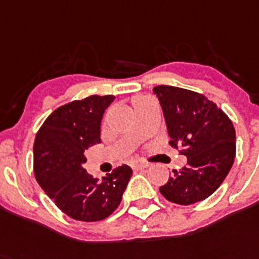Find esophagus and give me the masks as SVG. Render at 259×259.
I'll return each instance as SVG.
<instances>
[{"mask_svg":"<svg viewBox=\"0 0 259 259\" xmlns=\"http://www.w3.org/2000/svg\"><path fill=\"white\" fill-rule=\"evenodd\" d=\"M130 166H132V168H133V170H143V168H147V167H149V164L145 162H142V160H134V162L130 163Z\"/></svg>","mask_w":259,"mask_h":259,"instance_id":"34e87169","label":"esophagus"}]
</instances>
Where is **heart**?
<instances>
[{
	"label": "heart",
	"instance_id": "heart-1",
	"mask_svg": "<svg viewBox=\"0 0 259 259\" xmlns=\"http://www.w3.org/2000/svg\"><path fill=\"white\" fill-rule=\"evenodd\" d=\"M141 99H145V97H137V99L134 100V101H137V100H141Z\"/></svg>",
	"mask_w": 259,
	"mask_h": 259
}]
</instances>
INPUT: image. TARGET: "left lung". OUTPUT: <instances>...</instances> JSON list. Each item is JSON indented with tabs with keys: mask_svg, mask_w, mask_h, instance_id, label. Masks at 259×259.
Returning a JSON list of instances; mask_svg holds the SVG:
<instances>
[{
	"mask_svg": "<svg viewBox=\"0 0 259 259\" xmlns=\"http://www.w3.org/2000/svg\"><path fill=\"white\" fill-rule=\"evenodd\" d=\"M162 106L170 145L187 156V166L159 188L168 201L190 205L207 199L233 166L236 132L228 116L200 93L171 85L153 88Z\"/></svg>",
	"mask_w": 259,
	"mask_h": 259,
	"instance_id": "left-lung-1",
	"label": "left lung"
}]
</instances>
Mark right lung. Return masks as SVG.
Segmentation results:
<instances>
[{"mask_svg":"<svg viewBox=\"0 0 259 259\" xmlns=\"http://www.w3.org/2000/svg\"><path fill=\"white\" fill-rule=\"evenodd\" d=\"M112 95L89 96L60 106L47 117L34 142V174L67 216L100 221L117 209L133 170L119 166L99 180L82 167L85 151L101 142V119Z\"/></svg>","mask_w":259,"mask_h":259,"instance_id":"obj_1","label":"right lung"}]
</instances>
